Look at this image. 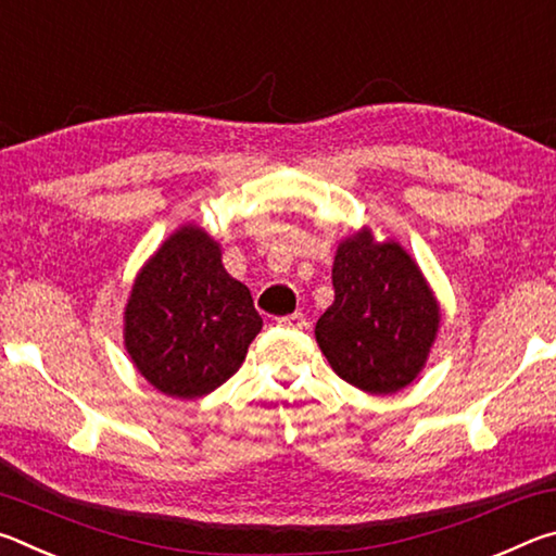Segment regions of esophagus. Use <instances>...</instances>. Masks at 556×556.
<instances>
[{"label": "esophagus", "mask_w": 556, "mask_h": 556, "mask_svg": "<svg viewBox=\"0 0 556 556\" xmlns=\"http://www.w3.org/2000/svg\"><path fill=\"white\" fill-rule=\"evenodd\" d=\"M277 326H281V328H304L306 326V316L301 314V312H294V314H289V316H279L277 318Z\"/></svg>", "instance_id": "34e87169"}]
</instances>
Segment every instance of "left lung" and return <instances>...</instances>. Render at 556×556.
<instances>
[{
	"instance_id": "left-lung-1",
	"label": "left lung",
	"mask_w": 556,
	"mask_h": 556,
	"mask_svg": "<svg viewBox=\"0 0 556 556\" xmlns=\"http://www.w3.org/2000/svg\"><path fill=\"white\" fill-rule=\"evenodd\" d=\"M336 299L316 341L338 378L370 394H392L425 368L439 331V304L400 242H375L365 228L333 260Z\"/></svg>"
}]
</instances>
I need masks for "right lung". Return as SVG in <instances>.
<instances>
[{
  "label": "right lung",
  "instance_id": "right-lung-1",
  "mask_svg": "<svg viewBox=\"0 0 556 556\" xmlns=\"http://www.w3.org/2000/svg\"><path fill=\"white\" fill-rule=\"evenodd\" d=\"M250 289L223 267L220 244L184 225L159 248L131 285L125 348L159 392L195 400L232 378L260 333Z\"/></svg>",
  "mask_w": 556,
  "mask_h": 556
}]
</instances>
